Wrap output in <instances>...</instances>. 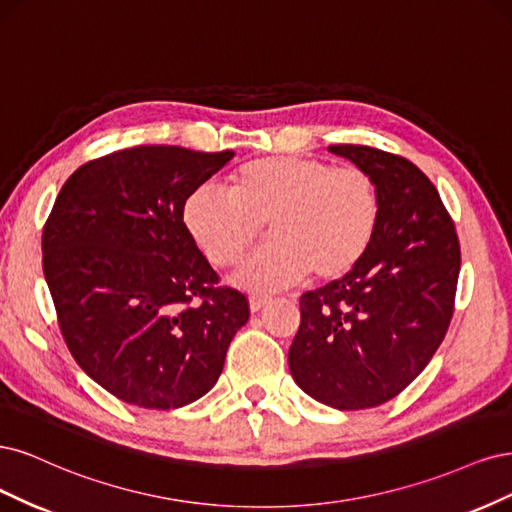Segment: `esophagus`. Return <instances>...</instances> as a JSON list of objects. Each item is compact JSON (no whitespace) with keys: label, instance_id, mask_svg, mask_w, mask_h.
<instances>
[{"label":"esophagus","instance_id":"esophagus-1","mask_svg":"<svg viewBox=\"0 0 512 512\" xmlns=\"http://www.w3.org/2000/svg\"><path fill=\"white\" fill-rule=\"evenodd\" d=\"M249 302H251V310L257 312V310H261L266 304H270L272 298H270V295H251Z\"/></svg>","mask_w":512,"mask_h":512}]
</instances>
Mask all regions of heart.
<instances>
[{
  "label": "heart",
  "mask_w": 512,
  "mask_h": 512,
  "mask_svg": "<svg viewBox=\"0 0 512 512\" xmlns=\"http://www.w3.org/2000/svg\"><path fill=\"white\" fill-rule=\"evenodd\" d=\"M227 193L202 185L189 193L183 221L210 266L234 268L261 238L270 244L238 272V283L272 291L304 278L329 283L353 272L381 225L376 178L359 166L298 155L242 163Z\"/></svg>",
  "instance_id": "b5f03b06"
}]
</instances>
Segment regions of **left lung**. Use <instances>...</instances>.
<instances>
[{
  "label": "left lung",
  "instance_id": "obj_1",
  "mask_svg": "<svg viewBox=\"0 0 512 512\" xmlns=\"http://www.w3.org/2000/svg\"><path fill=\"white\" fill-rule=\"evenodd\" d=\"M329 151L376 178L381 225L353 272L300 298L289 370L310 398L361 410L389 402L430 364L455 312L461 251L449 210L415 163L364 144Z\"/></svg>",
  "mask_w": 512,
  "mask_h": 512
}]
</instances>
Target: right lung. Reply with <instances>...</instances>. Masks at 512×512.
Segmentation results:
<instances>
[{
	"instance_id": "right-lung-1",
	"label": "right lung",
	"mask_w": 512,
	"mask_h": 512,
	"mask_svg": "<svg viewBox=\"0 0 512 512\" xmlns=\"http://www.w3.org/2000/svg\"><path fill=\"white\" fill-rule=\"evenodd\" d=\"M234 157L140 144L80 166L42 232V270L76 364L127 404L170 410L202 398L249 321L238 289L197 249L189 193Z\"/></svg>"
}]
</instances>
